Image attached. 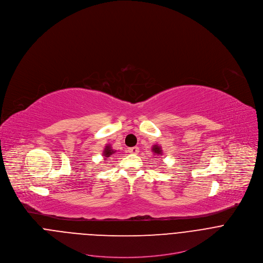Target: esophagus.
Here are the masks:
<instances>
[{"label": "esophagus", "instance_id": "1", "mask_svg": "<svg viewBox=\"0 0 263 263\" xmlns=\"http://www.w3.org/2000/svg\"><path fill=\"white\" fill-rule=\"evenodd\" d=\"M128 152L130 153V154H134V155H137L138 153H139V148H137V147H134V148H130V149H128Z\"/></svg>", "mask_w": 263, "mask_h": 263}]
</instances>
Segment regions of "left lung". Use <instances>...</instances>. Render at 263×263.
Masks as SVG:
<instances>
[{"instance_id": "8db88e82", "label": "left lung", "mask_w": 263, "mask_h": 263, "mask_svg": "<svg viewBox=\"0 0 263 263\" xmlns=\"http://www.w3.org/2000/svg\"><path fill=\"white\" fill-rule=\"evenodd\" d=\"M152 152H154V153L157 154V155H162V149H161V147L158 146V145H154V146H153Z\"/></svg>"}]
</instances>
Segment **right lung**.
Wrapping results in <instances>:
<instances>
[{
  "mask_svg": "<svg viewBox=\"0 0 263 263\" xmlns=\"http://www.w3.org/2000/svg\"><path fill=\"white\" fill-rule=\"evenodd\" d=\"M116 151L112 150L111 149V147H110V145H106L105 146V149L103 151V157L105 158V159H108L110 156H112L113 154L115 153Z\"/></svg>",
  "mask_w": 263,
  "mask_h": 263,
  "instance_id": "right-lung-1",
  "label": "right lung"
}]
</instances>
